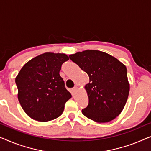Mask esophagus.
<instances>
[{
  "label": "esophagus",
  "instance_id": "obj_1",
  "mask_svg": "<svg viewBox=\"0 0 151 151\" xmlns=\"http://www.w3.org/2000/svg\"><path fill=\"white\" fill-rule=\"evenodd\" d=\"M72 90H73V91L74 93H76V92L78 90V87L77 86H74V87L73 88V89H72Z\"/></svg>",
  "mask_w": 151,
  "mask_h": 151
}]
</instances>
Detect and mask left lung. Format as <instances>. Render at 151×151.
I'll return each mask as SVG.
<instances>
[{
	"label": "left lung",
	"mask_w": 151,
	"mask_h": 151,
	"mask_svg": "<svg viewBox=\"0 0 151 151\" xmlns=\"http://www.w3.org/2000/svg\"><path fill=\"white\" fill-rule=\"evenodd\" d=\"M89 77L84 88L88 104L82 113L96 122H108L120 114L129 96L126 66L108 53L85 50L69 55Z\"/></svg>",
	"instance_id": "left-lung-1"
}]
</instances>
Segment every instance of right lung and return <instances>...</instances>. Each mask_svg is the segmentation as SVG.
<instances>
[{
    "mask_svg": "<svg viewBox=\"0 0 151 151\" xmlns=\"http://www.w3.org/2000/svg\"><path fill=\"white\" fill-rule=\"evenodd\" d=\"M65 53H45L27 62L16 78L18 99L31 118L48 122L62 115L71 95L60 71L69 60Z\"/></svg>",
    "mask_w": 151,
    "mask_h": 151,
    "instance_id": "add662e5",
    "label": "right lung"
}]
</instances>
